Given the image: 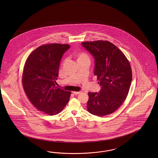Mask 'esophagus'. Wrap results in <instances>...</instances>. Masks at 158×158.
I'll list each match as a JSON object with an SVG mask.
<instances>
[{
  "label": "esophagus",
  "mask_w": 158,
  "mask_h": 158,
  "mask_svg": "<svg viewBox=\"0 0 158 158\" xmlns=\"http://www.w3.org/2000/svg\"><path fill=\"white\" fill-rule=\"evenodd\" d=\"M81 91H73V93L75 94V95H77V94H81Z\"/></svg>",
  "instance_id": "obj_1"
}]
</instances>
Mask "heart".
Masks as SVG:
<instances>
[{
	"label": "heart",
	"mask_w": 158,
	"mask_h": 158,
	"mask_svg": "<svg viewBox=\"0 0 158 158\" xmlns=\"http://www.w3.org/2000/svg\"><path fill=\"white\" fill-rule=\"evenodd\" d=\"M75 57L77 58V62L85 60H89V56L86 53L84 52H79L75 54Z\"/></svg>",
	"instance_id": "1"
}]
</instances>
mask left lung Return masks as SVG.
Here are the masks:
<instances>
[{
  "instance_id": "obj_1",
  "label": "left lung",
  "mask_w": 158,
  "mask_h": 158,
  "mask_svg": "<svg viewBox=\"0 0 158 158\" xmlns=\"http://www.w3.org/2000/svg\"><path fill=\"white\" fill-rule=\"evenodd\" d=\"M94 58V74L101 86L99 92H89L87 110L104 116L115 112L126 98L132 80L129 62L118 48L108 41L82 42Z\"/></svg>"
}]
</instances>
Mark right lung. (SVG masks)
Segmentation results:
<instances>
[{
	"label": "right lung",
	"mask_w": 158,
	"mask_h": 158,
	"mask_svg": "<svg viewBox=\"0 0 158 158\" xmlns=\"http://www.w3.org/2000/svg\"><path fill=\"white\" fill-rule=\"evenodd\" d=\"M68 44L53 43L36 48L27 59L23 73V86L29 100L38 110L57 115L68 102L71 91L56 85L63 54Z\"/></svg>",
	"instance_id": "1"
}]
</instances>
